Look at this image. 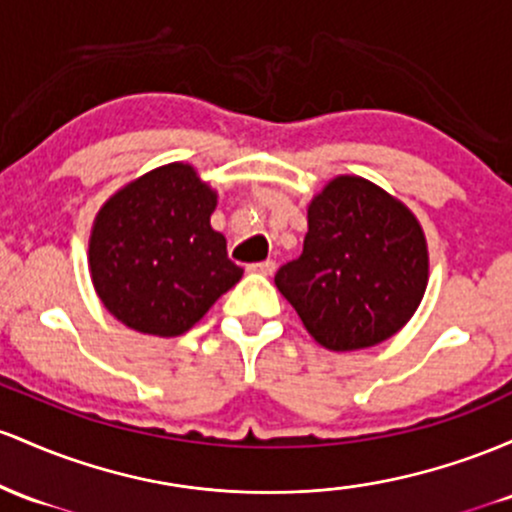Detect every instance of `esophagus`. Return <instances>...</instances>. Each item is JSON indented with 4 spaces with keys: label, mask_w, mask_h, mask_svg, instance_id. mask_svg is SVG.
<instances>
[{
    "label": "esophagus",
    "mask_w": 512,
    "mask_h": 512,
    "mask_svg": "<svg viewBox=\"0 0 512 512\" xmlns=\"http://www.w3.org/2000/svg\"><path fill=\"white\" fill-rule=\"evenodd\" d=\"M249 271H251V273H261V275H273V271H275V261H271V258H268V261L251 263Z\"/></svg>",
    "instance_id": "esophagus-1"
}]
</instances>
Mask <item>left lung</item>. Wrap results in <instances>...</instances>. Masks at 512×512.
<instances>
[{"instance_id":"left-lung-1","label":"left lung","mask_w":512,"mask_h":512,"mask_svg":"<svg viewBox=\"0 0 512 512\" xmlns=\"http://www.w3.org/2000/svg\"><path fill=\"white\" fill-rule=\"evenodd\" d=\"M307 215L304 249L275 273L278 290L324 348L387 341L426 292L428 251L416 217L358 176L333 179Z\"/></svg>"}]
</instances>
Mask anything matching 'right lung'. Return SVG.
<instances>
[{
  "mask_svg": "<svg viewBox=\"0 0 512 512\" xmlns=\"http://www.w3.org/2000/svg\"><path fill=\"white\" fill-rule=\"evenodd\" d=\"M215 205L188 164L149 171L103 205L89 266L113 317L140 333L181 336L239 283L244 271L210 227Z\"/></svg>",
  "mask_w": 512,
  "mask_h": 512,
  "instance_id": "right-lung-1",
  "label": "right lung"
}]
</instances>
